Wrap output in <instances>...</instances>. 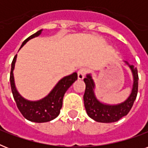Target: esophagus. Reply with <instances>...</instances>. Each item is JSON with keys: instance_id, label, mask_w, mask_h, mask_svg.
<instances>
[{"instance_id": "obj_1", "label": "esophagus", "mask_w": 148, "mask_h": 148, "mask_svg": "<svg viewBox=\"0 0 148 148\" xmlns=\"http://www.w3.org/2000/svg\"><path fill=\"white\" fill-rule=\"evenodd\" d=\"M87 72H88V70L86 68H81L79 70L78 72H77V77H78L79 80H83L86 74H87Z\"/></svg>"}]
</instances>
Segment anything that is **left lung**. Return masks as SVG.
<instances>
[{
	"instance_id": "1",
	"label": "left lung",
	"mask_w": 148,
	"mask_h": 148,
	"mask_svg": "<svg viewBox=\"0 0 148 148\" xmlns=\"http://www.w3.org/2000/svg\"><path fill=\"white\" fill-rule=\"evenodd\" d=\"M131 68L134 77V84L131 95L126 101L119 104L110 105L100 102L95 95V82L90 74H88L84 81L85 83V92L84 95V102L87 114L95 121L101 123L116 122L124 116H126L131 110L135 101L138 90V69L134 65H130L125 61Z\"/></svg>"
}]
</instances>
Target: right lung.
Listing matches in <instances>:
<instances>
[{
	"mask_svg": "<svg viewBox=\"0 0 148 148\" xmlns=\"http://www.w3.org/2000/svg\"><path fill=\"white\" fill-rule=\"evenodd\" d=\"M42 30L38 31L29 38H27L20 47V49L26 44L29 40L38 37L40 34ZM17 59V54L14 56L11 64V70L10 74V82L13 97L14 99L17 108L27 120L36 123H43L52 121L58 117L60 114V109L62 108L63 97L67 89L73 84L74 81L77 80V74L74 72L69 76L64 77L51 90L50 94L45 98L38 101H27L21 96L17 92L15 87L13 71L14 69L15 62Z\"/></svg>",
	"mask_w": 148,
	"mask_h": 148,
	"instance_id": "obj_1",
	"label": "right lung"
}]
</instances>
